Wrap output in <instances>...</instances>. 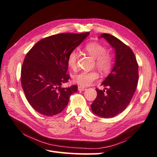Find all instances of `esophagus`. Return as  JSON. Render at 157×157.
Returning a JSON list of instances; mask_svg holds the SVG:
<instances>
[{"label":"esophagus","instance_id":"esophagus-1","mask_svg":"<svg viewBox=\"0 0 157 157\" xmlns=\"http://www.w3.org/2000/svg\"><path fill=\"white\" fill-rule=\"evenodd\" d=\"M86 88H84V87H82V86H79L78 87V90L79 91H84V90H86Z\"/></svg>","mask_w":157,"mask_h":157}]
</instances>
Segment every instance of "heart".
Masks as SVG:
<instances>
[{
	"label": "heart",
	"mask_w": 157,
	"mask_h": 157,
	"mask_svg": "<svg viewBox=\"0 0 157 157\" xmlns=\"http://www.w3.org/2000/svg\"><path fill=\"white\" fill-rule=\"evenodd\" d=\"M84 50L96 59V65L102 73H107L113 67L112 56L106 52V48L97 42H90L86 44ZM78 53L76 50H73L69 53L67 58V64L72 69H74L77 65V60ZM98 73L94 71H83L76 73L73 76V81L75 84L82 86H87L97 79Z\"/></svg>",
	"instance_id": "1"
}]
</instances>
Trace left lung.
<instances>
[{
    "mask_svg": "<svg viewBox=\"0 0 157 157\" xmlns=\"http://www.w3.org/2000/svg\"><path fill=\"white\" fill-rule=\"evenodd\" d=\"M100 38H104L115 49V63L101 84L105 90L96 89L97 96L91 109L95 115L110 118L123 112L131 102L138 85V65L132 50L120 40L105 33Z\"/></svg>",
    "mask_w": 157,
    "mask_h": 157,
    "instance_id": "1",
    "label": "left lung"
}]
</instances>
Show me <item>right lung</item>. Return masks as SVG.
Here are the masks:
<instances>
[{
	"label": "right lung",
	"mask_w": 157,
	"mask_h": 157,
	"mask_svg": "<svg viewBox=\"0 0 157 157\" xmlns=\"http://www.w3.org/2000/svg\"><path fill=\"white\" fill-rule=\"evenodd\" d=\"M89 32L62 33L38 41L26 54L21 71L23 92L32 108L42 115L52 116L63 111L78 86L63 88L70 75L67 58Z\"/></svg>",
	"instance_id": "obj_1"
}]
</instances>
